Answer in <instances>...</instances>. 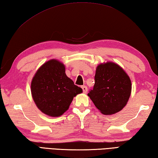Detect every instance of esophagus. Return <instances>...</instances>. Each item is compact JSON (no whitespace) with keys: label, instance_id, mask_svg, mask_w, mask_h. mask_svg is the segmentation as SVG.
<instances>
[{"label":"esophagus","instance_id":"1","mask_svg":"<svg viewBox=\"0 0 158 158\" xmlns=\"http://www.w3.org/2000/svg\"><path fill=\"white\" fill-rule=\"evenodd\" d=\"M82 91H83L84 94H87V86L83 85V86H82Z\"/></svg>","mask_w":158,"mask_h":158}]
</instances>
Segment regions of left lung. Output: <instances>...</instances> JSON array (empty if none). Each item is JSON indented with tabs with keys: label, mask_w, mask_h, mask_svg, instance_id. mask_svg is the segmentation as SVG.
I'll list each match as a JSON object with an SVG mask.
<instances>
[{
	"label": "left lung",
	"mask_w": 158,
	"mask_h": 158,
	"mask_svg": "<svg viewBox=\"0 0 158 158\" xmlns=\"http://www.w3.org/2000/svg\"><path fill=\"white\" fill-rule=\"evenodd\" d=\"M131 90V78L123 69L114 62H106L96 67L94 86L88 96L102 114L112 115L126 106Z\"/></svg>",
	"instance_id": "obj_1"
}]
</instances>
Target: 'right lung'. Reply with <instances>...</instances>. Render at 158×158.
Returning <instances> with one entry per match:
<instances>
[{"label": "right lung", "mask_w": 158, "mask_h": 158, "mask_svg": "<svg viewBox=\"0 0 158 158\" xmlns=\"http://www.w3.org/2000/svg\"><path fill=\"white\" fill-rule=\"evenodd\" d=\"M82 92L81 87L66 75L65 66L52 59L36 71L31 82V94L41 112L57 117L69 108L73 97Z\"/></svg>", "instance_id": "right-lung-1"}]
</instances>
